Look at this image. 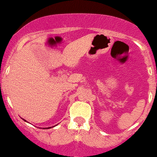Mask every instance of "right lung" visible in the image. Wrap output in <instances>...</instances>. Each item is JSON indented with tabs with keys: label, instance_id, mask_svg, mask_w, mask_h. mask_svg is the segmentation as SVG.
Segmentation results:
<instances>
[{
	"label": "right lung",
	"instance_id": "1",
	"mask_svg": "<svg viewBox=\"0 0 157 157\" xmlns=\"http://www.w3.org/2000/svg\"><path fill=\"white\" fill-rule=\"evenodd\" d=\"M24 121H25V120H24ZM50 128H51V127H50ZM48 129H49V128H48Z\"/></svg>",
	"mask_w": 157,
	"mask_h": 157
}]
</instances>
